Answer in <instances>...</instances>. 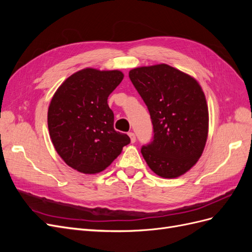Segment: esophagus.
<instances>
[{
    "label": "esophagus",
    "mask_w": 252,
    "mask_h": 252,
    "mask_svg": "<svg viewBox=\"0 0 252 252\" xmlns=\"http://www.w3.org/2000/svg\"><path fill=\"white\" fill-rule=\"evenodd\" d=\"M128 135H129V138H130V142H131L132 144L135 143V134H134L133 132H129Z\"/></svg>",
    "instance_id": "34e87169"
}]
</instances>
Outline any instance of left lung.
Returning a JSON list of instances; mask_svg holds the SVG:
<instances>
[{"mask_svg":"<svg viewBox=\"0 0 252 252\" xmlns=\"http://www.w3.org/2000/svg\"><path fill=\"white\" fill-rule=\"evenodd\" d=\"M129 78L154 125V141L143 146V158L158 177H181L199 161L207 142L209 113L200 83L167 64L133 68Z\"/></svg>","mask_w":252,"mask_h":252,"instance_id":"left-lung-1","label":"left lung"}]
</instances>
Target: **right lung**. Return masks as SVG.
<instances>
[{"label": "right lung", "mask_w": 252, "mask_h": 252, "mask_svg": "<svg viewBox=\"0 0 252 252\" xmlns=\"http://www.w3.org/2000/svg\"><path fill=\"white\" fill-rule=\"evenodd\" d=\"M124 78L120 70L84 68L67 78L53 94L48 130L58 155L72 169L85 174L105 170L130 143L114 130L107 100Z\"/></svg>", "instance_id": "1"}]
</instances>
